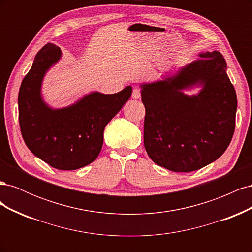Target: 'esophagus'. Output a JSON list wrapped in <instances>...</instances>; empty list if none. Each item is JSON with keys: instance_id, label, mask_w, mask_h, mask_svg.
I'll return each mask as SVG.
<instances>
[{"instance_id": "esophagus-1", "label": "esophagus", "mask_w": 252, "mask_h": 252, "mask_svg": "<svg viewBox=\"0 0 252 252\" xmlns=\"http://www.w3.org/2000/svg\"><path fill=\"white\" fill-rule=\"evenodd\" d=\"M140 97H141V90L138 89V88L133 89V91H132V98H134V100H138V98H140Z\"/></svg>"}]
</instances>
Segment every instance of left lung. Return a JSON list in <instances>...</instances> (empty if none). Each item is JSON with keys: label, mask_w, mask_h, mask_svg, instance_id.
Masks as SVG:
<instances>
[{"label": "left lung", "mask_w": 252, "mask_h": 252, "mask_svg": "<svg viewBox=\"0 0 252 252\" xmlns=\"http://www.w3.org/2000/svg\"><path fill=\"white\" fill-rule=\"evenodd\" d=\"M174 77L142 85L144 146L158 166L190 172L215 162L229 146L238 100L219 51L201 53ZM200 82L197 96L180 90Z\"/></svg>", "instance_id": "8db88e82"}]
</instances>
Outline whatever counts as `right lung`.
Returning <instances> with one entry per match:
<instances>
[{"label":"right lung","mask_w":252,"mask_h":252,"mask_svg":"<svg viewBox=\"0 0 252 252\" xmlns=\"http://www.w3.org/2000/svg\"><path fill=\"white\" fill-rule=\"evenodd\" d=\"M60 58L61 49L50 43L36 53L19 90V123L35 157L56 169L75 170L97 158L106 125L131 96L132 88L112 94L93 93L69 107L51 109L41 97V83Z\"/></svg>","instance_id":"right-lung-1"}]
</instances>
